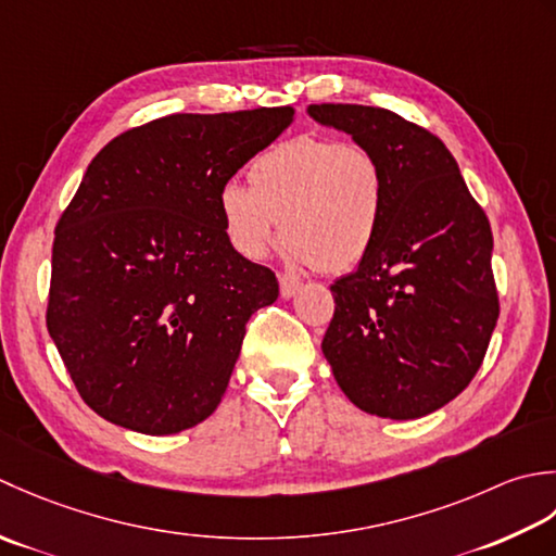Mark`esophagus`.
Segmentation results:
<instances>
[{"label": "esophagus", "mask_w": 556, "mask_h": 556, "mask_svg": "<svg viewBox=\"0 0 556 556\" xmlns=\"http://www.w3.org/2000/svg\"><path fill=\"white\" fill-rule=\"evenodd\" d=\"M278 280H280V294H282V298H292V294L302 288V282L298 278L288 276V274H280Z\"/></svg>", "instance_id": "1"}]
</instances>
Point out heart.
<instances>
[{
	"mask_svg": "<svg viewBox=\"0 0 556 556\" xmlns=\"http://www.w3.org/2000/svg\"><path fill=\"white\" fill-rule=\"evenodd\" d=\"M249 189L225 185L218 208L225 235L258 262L280 235L294 266L345 274L365 262L387 211V173L362 143L300 134L258 153Z\"/></svg>",
	"mask_w": 556,
	"mask_h": 556,
	"instance_id": "b5f03b06",
	"label": "heart"
}]
</instances>
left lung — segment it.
Here are the masks:
<instances>
[{
  "label": "left lung",
  "mask_w": 556,
  "mask_h": 556,
  "mask_svg": "<svg viewBox=\"0 0 556 556\" xmlns=\"http://www.w3.org/2000/svg\"><path fill=\"white\" fill-rule=\"evenodd\" d=\"M309 115L379 155L381 232L338 278L321 350L359 410L415 420L478 374L500 319L492 228L444 141L387 108L309 105Z\"/></svg>",
  "instance_id": "8db88e82"
}]
</instances>
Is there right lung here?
I'll list each match as a JSON object with an SVG mask.
<instances>
[{"instance_id": "obj_1", "label": "right lung", "mask_w": 556, "mask_h": 556, "mask_svg": "<svg viewBox=\"0 0 556 556\" xmlns=\"http://www.w3.org/2000/svg\"><path fill=\"white\" fill-rule=\"evenodd\" d=\"M294 108L167 115L115 136L54 228L48 331L84 403L141 434L218 407L278 278L244 258L218 197Z\"/></svg>"}]
</instances>
